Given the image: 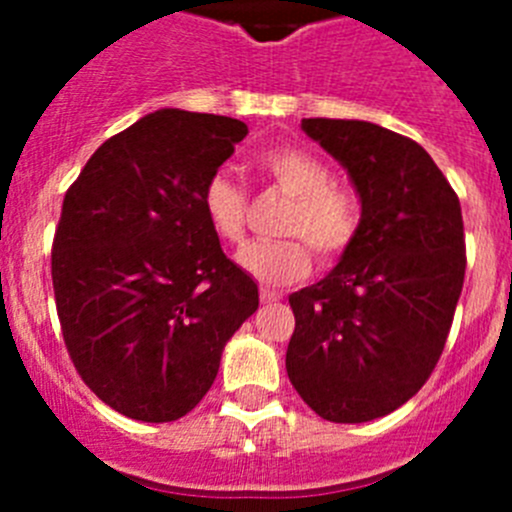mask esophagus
Returning a JSON list of instances; mask_svg holds the SVG:
<instances>
[{
    "label": "esophagus",
    "instance_id": "34e87169",
    "mask_svg": "<svg viewBox=\"0 0 512 512\" xmlns=\"http://www.w3.org/2000/svg\"><path fill=\"white\" fill-rule=\"evenodd\" d=\"M259 297H261V302H264V305H277V302L282 300V295H279L277 289H269V287H261Z\"/></svg>",
    "mask_w": 512,
    "mask_h": 512
}]
</instances>
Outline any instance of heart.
<instances>
[{
    "mask_svg": "<svg viewBox=\"0 0 512 512\" xmlns=\"http://www.w3.org/2000/svg\"><path fill=\"white\" fill-rule=\"evenodd\" d=\"M259 166L279 192L292 197L284 215L282 241H259L241 251L238 261L264 284H289L310 271L312 247L320 261L341 259L361 230V202L351 189L333 182V171L307 148L279 146L259 156ZM207 223L228 243L246 235L248 194L228 174H212L202 189Z\"/></svg>",
    "mask_w": 512,
    "mask_h": 512,
    "instance_id": "obj_1",
    "label": "heart"
}]
</instances>
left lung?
Segmentation results:
<instances>
[{"label": "left lung", "mask_w": 512, "mask_h": 512, "mask_svg": "<svg viewBox=\"0 0 512 512\" xmlns=\"http://www.w3.org/2000/svg\"><path fill=\"white\" fill-rule=\"evenodd\" d=\"M302 130L341 161L361 230L330 271L289 295V382L320 418L366 423L428 382L464 287L461 205L423 146L364 120L307 117Z\"/></svg>", "instance_id": "left-lung-1"}]
</instances>
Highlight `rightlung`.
<instances>
[{"mask_svg":"<svg viewBox=\"0 0 512 512\" xmlns=\"http://www.w3.org/2000/svg\"><path fill=\"white\" fill-rule=\"evenodd\" d=\"M246 135L233 117L151 112L104 140L63 197L51 253L63 341L89 390L128 418L187 415L259 307L202 210Z\"/></svg>","mask_w":512,"mask_h":512,"instance_id":"obj_1","label":"right lung"}]
</instances>
